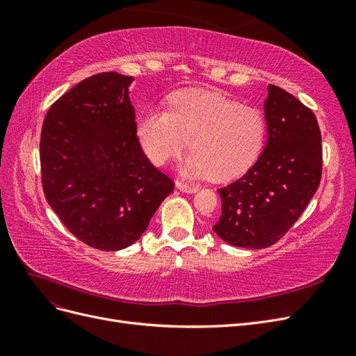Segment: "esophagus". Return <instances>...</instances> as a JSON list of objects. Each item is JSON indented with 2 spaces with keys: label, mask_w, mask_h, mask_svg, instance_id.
Listing matches in <instances>:
<instances>
[{
  "label": "esophagus",
  "mask_w": 356,
  "mask_h": 356,
  "mask_svg": "<svg viewBox=\"0 0 356 356\" xmlns=\"http://www.w3.org/2000/svg\"><path fill=\"white\" fill-rule=\"evenodd\" d=\"M175 186L182 193H196V191H199V186H190V184H186V182H181V181H177Z\"/></svg>",
  "instance_id": "obj_1"
}]
</instances>
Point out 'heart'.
<instances>
[{
	"mask_svg": "<svg viewBox=\"0 0 356 356\" xmlns=\"http://www.w3.org/2000/svg\"><path fill=\"white\" fill-rule=\"evenodd\" d=\"M139 143L153 163L163 166L188 143L181 172L217 181L234 178L261 153L266 122L254 106L241 105L218 92L188 89L169 98V111L147 108L138 117Z\"/></svg>",
	"mask_w": 356,
	"mask_h": 356,
	"instance_id": "obj_1",
	"label": "heart"
}]
</instances>
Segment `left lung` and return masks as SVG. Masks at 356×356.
Returning <instances> with one entry per match:
<instances>
[{"instance_id":"obj_1","label":"left lung","mask_w":356,"mask_h":356,"mask_svg":"<svg viewBox=\"0 0 356 356\" xmlns=\"http://www.w3.org/2000/svg\"><path fill=\"white\" fill-rule=\"evenodd\" d=\"M264 101L267 143L243 177L218 190L222 211L212 230L233 246L261 250L300 218L322 174L315 114L296 96L268 84Z\"/></svg>"}]
</instances>
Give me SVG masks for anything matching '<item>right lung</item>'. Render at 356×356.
<instances>
[{"label": "right lung", "instance_id": "1", "mask_svg": "<svg viewBox=\"0 0 356 356\" xmlns=\"http://www.w3.org/2000/svg\"><path fill=\"white\" fill-rule=\"evenodd\" d=\"M134 77L101 72L50 106L41 129L42 190L63 225L96 250L135 243L172 191L136 136Z\"/></svg>", "mask_w": 356, "mask_h": 356}]
</instances>
